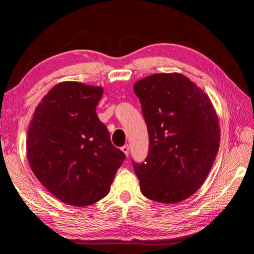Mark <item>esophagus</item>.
Masks as SVG:
<instances>
[{
	"label": "esophagus",
	"mask_w": 254,
	"mask_h": 254,
	"mask_svg": "<svg viewBox=\"0 0 254 254\" xmlns=\"http://www.w3.org/2000/svg\"><path fill=\"white\" fill-rule=\"evenodd\" d=\"M121 150H122V151H123L124 153H126L127 157L128 156V145H127V144H124L123 147L121 148Z\"/></svg>",
	"instance_id": "obj_1"
}]
</instances>
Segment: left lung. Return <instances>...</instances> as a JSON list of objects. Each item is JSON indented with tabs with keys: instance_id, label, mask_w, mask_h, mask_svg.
Masks as SVG:
<instances>
[{
	"instance_id": "1",
	"label": "left lung",
	"mask_w": 254,
	"mask_h": 254,
	"mask_svg": "<svg viewBox=\"0 0 254 254\" xmlns=\"http://www.w3.org/2000/svg\"><path fill=\"white\" fill-rule=\"evenodd\" d=\"M149 151L132 161L141 192L160 203L191 196L207 177L220 147V126L212 102L182 74H154L136 81Z\"/></svg>"
}]
</instances>
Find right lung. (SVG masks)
<instances>
[{
    "label": "right lung",
    "instance_id": "1",
    "mask_svg": "<svg viewBox=\"0 0 254 254\" xmlns=\"http://www.w3.org/2000/svg\"><path fill=\"white\" fill-rule=\"evenodd\" d=\"M102 94V87L60 83L42 98L30 122V167L68 205L87 206L105 197L126 159L96 114Z\"/></svg>",
    "mask_w": 254,
    "mask_h": 254
}]
</instances>
